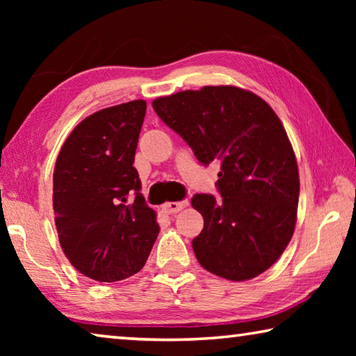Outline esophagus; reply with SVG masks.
Wrapping results in <instances>:
<instances>
[{"label":"esophagus","mask_w":356,"mask_h":356,"mask_svg":"<svg viewBox=\"0 0 356 356\" xmlns=\"http://www.w3.org/2000/svg\"><path fill=\"white\" fill-rule=\"evenodd\" d=\"M186 206H188V201L185 200V201H176V202H166L161 206V209H163L165 213H177Z\"/></svg>","instance_id":"34e87169"}]
</instances>
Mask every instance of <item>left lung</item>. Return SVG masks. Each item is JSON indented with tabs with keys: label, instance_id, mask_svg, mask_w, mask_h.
<instances>
[{
	"label": "left lung",
	"instance_id": "left-lung-1",
	"mask_svg": "<svg viewBox=\"0 0 356 356\" xmlns=\"http://www.w3.org/2000/svg\"><path fill=\"white\" fill-rule=\"evenodd\" d=\"M152 106L201 165L221 161L220 200L206 193L191 200L204 218L191 242L197 262L231 281L264 273L291 242L300 195L297 160L280 118L236 86L182 91Z\"/></svg>",
	"mask_w": 356,
	"mask_h": 356
}]
</instances>
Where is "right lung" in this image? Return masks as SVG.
I'll list each match as a JSON object with an SVG mask.
<instances>
[{
    "mask_svg": "<svg viewBox=\"0 0 356 356\" xmlns=\"http://www.w3.org/2000/svg\"><path fill=\"white\" fill-rule=\"evenodd\" d=\"M144 116L146 102L134 100L83 119L53 172L61 248L78 272L100 282L140 272L160 232L134 166Z\"/></svg>",
    "mask_w": 356,
    "mask_h": 356,
    "instance_id": "1",
    "label": "right lung"
}]
</instances>
